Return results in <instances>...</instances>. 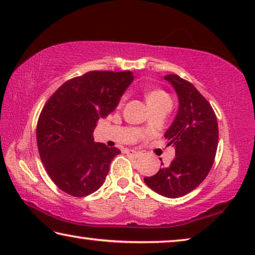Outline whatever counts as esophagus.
Masks as SVG:
<instances>
[{"mask_svg":"<svg viewBox=\"0 0 255 255\" xmlns=\"http://www.w3.org/2000/svg\"><path fill=\"white\" fill-rule=\"evenodd\" d=\"M126 153L133 157H139L141 155L140 152H138V150H135V149H126Z\"/></svg>","mask_w":255,"mask_h":255,"instance_id":"34e87169","label":"esophagus"}]
</instances>
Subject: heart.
Wrapping results in <instances>:
<instances>
[{"instance_id": "heart-1", "label": "heart", "mask_w": 255, "mask_h": 255, "mask_svg": "<svg viewBox=\"0 0 255 255\" xmlns=\"http://www.w3.org/2000/svg\"><path fill=\"white\" fill-rule=\"evenodd\" d=\"M147 103L148 105H154V103H158L165 100H170V98L167 94L162 91V90H154V91L149 92L147 94Z\"/></svg>"}]
</instances>
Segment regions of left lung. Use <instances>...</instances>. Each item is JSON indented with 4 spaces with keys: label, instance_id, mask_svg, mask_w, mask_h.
<instances>
[{
    "label": "left lung",
    "instance_id": "obj_1",
    "mask_svg": "<svg viewBox=\"0 0 255 255\" xmlns=\"http://www.w3.org/2000/svg\"><path fill=\"white\" fill-rule=\"evenodd\" d=\"M164 80L173 86L179 100L173 123L164 133L167 145H174L175 157L144 181L158 195L179 198L208 175L217 150L218 124L210 103L190 82L175 74L165 75Z\"/></svg>",
    "mask_w": 255,
    "mask_h": 255
}]
</instances>
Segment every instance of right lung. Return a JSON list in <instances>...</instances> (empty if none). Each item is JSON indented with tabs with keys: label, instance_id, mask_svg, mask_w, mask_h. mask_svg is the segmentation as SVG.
Wrapping results in <instances>:
<instances>
[{
	"label": "right lung",
	"instance_id": "1",
	"mask_svg": "<svg viewBox=\"0 0 255 255\" xmlns=\"http://www.w3.org/2000/svg\"><path fill=\"white\" fill-rule=\"evenodd\" d=\"M132 81L129 71L85 73L59 86L42 108L38 150L47 173L64 192L85 197L105 182L111 161L122 152L96 143L93 131L98 120L117 108Z\"/></svg>",
	"mask_w": 255,
	"mask_h": 255
}]
</instances>
